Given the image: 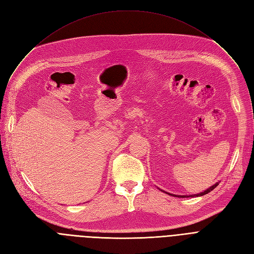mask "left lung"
I'll return each mask as SVG.
<instances>
[{
    "instance_id": "1",
    "label": "left lung",
    "mask_w": 254,
    "mask_h": 254,
    "mask_svg": "<svg viewBox=\"0 0 254 254\" xmlns=\"http://www.w3.org/2000/svg\"><path fill=\"white\" fill-rule=\"evenodd\" d=\"M218 185V182L217 183H215L214 185H212L211 186V188H209L207 190H205V191H203V192H201V193H197V194H193V195H185L186 197H189V196H201V195H204V194H207L208 192H210L211 190H214L215 188H216V186ZM168 193V192H167ZM168 194H171V193H168ZM171 195H175V196H179V197H184L183 195H176V194H171Z\"/></svg>"
}]
</instances>
